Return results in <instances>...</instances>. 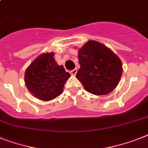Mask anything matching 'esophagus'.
Returning <instances> with one entry per match:
<instances>
[{"mask_svg":"<svg viewBox=\"0 0 148 148\" xmlns=\"http://www.w3.org/2000/svg\"><path fill=\"white\" fill-rule=\"evenodd\" d=\"M77 68H75V69H74V70L71 71L70 74H71L72 76H75L77 74Z\"/></svg>","mask_w":148,"mask_h":148,"instance_id":"obj_1","label":"esophagus"}]
</instances>
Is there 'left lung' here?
Segmentation results:
<instances>
[{
  "mask_svg": "<svg viewBox=\"0 0 148 148\" xmlns=\"http://www.w3.org/2000/svg\"><path fill=\"white\" fill-rule=\"evenodd\" d=\"M80 68L76 77L84 88L93 95H107L119 84L122 62L108 47L95 40H89L78 50Z\"/></svg>",
  "mask_w": 148,
  "mask_h": 148,
  "instance_id": "obj_1",
  "label": "left lung"
}]
</instances>
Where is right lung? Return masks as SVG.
<instances>
[{
  "label": "right lung",
  "instance_id": "1",
  "mask_svg": "<svg viewBox=\"0 0 148 148\" xmlns=\"http://www.w3.org/2000/svg\"><path fill=\"white\" fill-rule=\"evenodd\" d=\"M54 53H42L26 69L25 83L30 92L42 101H50L63 91L64 84L71 77L63 65L56 62Z\"/></svg>",
  "mask_w": 148,
  "mask_h": 148
}]
</instances>
